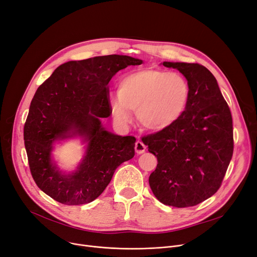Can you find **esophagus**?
<instances>
[{"label":"esophagus","instance_id":"34e87169","mask_svg":"<svg viewBox=\"0 0 257 257\" xmlns=\"http://www.w3.org/2000/svg\"><path fill=\"white\" fill-rule=\"evenodd\" d=\"M135 149H136V152L138 154H142L145 152V150H146V146L141 142V141H138L136 143V146H135Z\"/></svg>","mask_w":257,"mask_h":257}]
</instances>
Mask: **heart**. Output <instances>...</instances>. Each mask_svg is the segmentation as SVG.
Wrapping results in <instances>:
<instances>
[{"label":"heart","instance_id":"obj_1","mask_svg":"<svg viewBox=\"0 0 257 257\" xmlns=\"http://www.w3.org/2000/svg\"><path fill=\"white\" fill-rule=\"evenodd\" d=\"M190 97V86L180 73L143 69L121 80L117 95L110 97V109L116 124L131 121L137 111L141 126L150 132H162L182 118Z\"/></svg>","mask_w":257,"mask_h":257}]
</instances>
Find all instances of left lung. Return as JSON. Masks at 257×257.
<instances>
[{
  "mask_svg": "<svg viewBox=\"0 0 257 257\" xmlns=\"http://www.w3.org/2000/svg\"><path fill=\"white\" fill-rule=\"evenodd\" d=\"M162 64L186 77L190 97L174 126L142 139L158 159L149 185L164 205L192 207L213 195L226 174L233 154L232 116L216 79L205 66Z\"/></svg>",
  "mask_w": 257,
  "mask_h": 257,
  "instance_id": "1",
  "label": "left lung"
}]
</instances>
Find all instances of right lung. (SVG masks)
Listing matches in <instances>:
<instances>
[{
    "instance_id": "add662e5",
    "label": "right lung",
    "mask_w": 257,
    "mask_h": 257,
    "mask_svg": "<svg viewBox=\"0 0 257 257\" xmlns=\"http://www.w3.org/2000/svg\"><path fill=\"white\" fill-rule=\"evenodd\" d=\"M143 64L128 55L110 54L69 61L53 71L33 96L24 126L25 148L33 180L57 202L91 203L103 193L115 169L135 156V137L104 127L110 115L107 85L119 70ZM77 138L84 154L73 172L62 171L55 145Z\"/></svg>"
}]
</instances>
